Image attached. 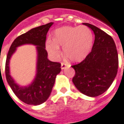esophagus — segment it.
<instances>
[{
  "label": "esophagus",
  "instance_id": "1",
  "mask_svg": "<svg viewBox=\"0 0 124 124\" xmlns=\"http://www.w3.org/2000/svg\"><path fill=\"white\" fill-rule=\"evenodd\" d=\"M66 66H69V65L67 64L64 63V62H62V64H61V69H65Z\"/></svg>",
  "mask_w": 124,
  "mask_h": 124
}]
</instances>
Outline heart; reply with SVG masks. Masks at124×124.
Here are the masks:
<instances>
[{
	"label": "heart",
	"mask_w": 124,
	"mask_h": 124,
	"mask_svg": "<svg viewBox=\"0 0 124 124\" xmlns=\"http://www.w3.org/2000/svg\"><path fill=\"white\" fill-rule=\"evenodd\" d=\"M94 43L92 31L86 26H66L58 28L53 34V41L48 40L45 47L51 58L60 57L62 47L64 55L73 62H81L92 50Z\"/></svg>",
	"instance_id": "obj_1"
}]
</instances>
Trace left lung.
Instances as JSON below:
<instances>
[{"label":"left lung","mask_w":124,"mask_h":124,"mask_svg":"<svg viewBox=\"0 0 124 124\" xmlns=\"http://www.w3.org/2000/svg\"><path fill=\"white\" fill-rule=\"evenodd\" d=\"M94 32L95 39L91 52L75 70L73 82L77 89L90 97L103 94L111 86L118 69V54L113 38L90 23H83Z\"/></svg>","instance_id":"8db88e82"}]
</instances>
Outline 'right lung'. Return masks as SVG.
I'll return each instance as SVG.
<instances>
[{"label": "right lung", "mask_w": 124, "mask_h": 124, "mask_svg": "<svg viewBox=\"0 0 124 124\" xmlns=\"http://www.w3.org/2000/svg\"><path fill=\"white\" fill-rule=\"evenodd\" d=\"M53 23L54 22H50L32 28L16 38L11 45L7 56L5 64L7 81L16 96L26 104L39 105L47 101L51 94L56 75L61 71V64L48 60L47 52L45 49L46 36ZM27 44L37 46L36 75L33 82L28 86H20L10 75L9 63L16 47Z\"/></svg>", "instance_id": "right-lung-1"}]
</instances>
